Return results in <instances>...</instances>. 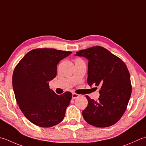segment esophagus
I'll return each instance as SVG.
<instances>
[{
  "mask_svg": "<svg viewBox=\"0 0 146 146\" xmlns=\"http://www.w3.org/2000/svg\"><path fill=\"white\" fill-rule=\"evenodd\" d=\"M79 96H80V95H78V94H76L75 93L72 94V99H75L76 98H78Z\"/></svg>",
  "mask_w": 146,
  "mask_h": 146,
  "instance_id": "34e87169",
  "label": "esophagus"
}]
</instances>
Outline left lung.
<instances>
[{"instance_id": "8db88e82", "label": "left lung", "mask_w": 146, "mask_h": 146, "mask_svg": "<svg viewBox=\"0 0 146 146\" xmlns=\"http://www.w3.org/2000/svg\"><path fill=\"white\" fill-rule=\"evenodd\" d=\"M75 56L84 57L88 61V84L101 87L98 101L86 96L88 106L82 111L84 119L96 127L115 124L126 110L132 93L126 64L101 46L80 50Z\"/></svg>"}]
</instances>
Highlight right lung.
<instances>
[{"label": "right lung", "instance_id": "obj_1", "mask_svg": "<svg viewBox=\"0 0 146 146\" xmlns=\"http://www.w3.org/2000/svg\"><path fill=\"white\" fill-rule=\"evenodd\" d=\"M71 54L54 48H36L24 56L14 70L13 87L17 103L28 120L50 127L64 119L72 94L58 95L48 82L57 75L59 62Z\"/></svg>", "mask_w": 146, "mask_h": 146}]
</instances>
